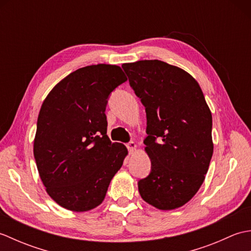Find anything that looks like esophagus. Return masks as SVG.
<instances>
[{
	"label": "esophagus",
	"mask_w": 251,
	"mask_h": 251,
	"mask_svg": "<svg viewBox=\"0 0 251 251\" xmlns=\"http://www.w3.org/2000/svg\"><path fill=\"white\" fill-rule=\"evenodd\" d=\"M136 148H137V145L134 141H130V142L127 143V149H128L129 153H134L135 150H136Z\"/></svg>",
	"instance_id": "34e87169"
}]
</instances>
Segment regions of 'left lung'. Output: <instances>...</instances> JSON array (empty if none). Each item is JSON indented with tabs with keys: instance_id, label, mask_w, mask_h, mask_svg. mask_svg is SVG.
Masks as SVG:
<instances>
[{
	"instance_id": "8db88e82",
	"label": "left lung",
	"mask_w": 251,
	"mask_h": 251,
	"mask_svg": "<svg viewBox=\"0 0 251 251\" xmlns=\"http://www.w3.org/2000/svg\"><path fill=\"white\" fill-rule=\"evenodd\" d=\"M147 113L143 141L151 173L138 181L143 201L162 210L183 206L205 180L214 152L212 117L195 78L161 60L122 66Z\"/></svg>"
}]
</instances>
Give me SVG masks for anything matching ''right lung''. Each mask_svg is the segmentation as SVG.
<instances>
[{"label": "right lung", "mask_w": 251, "mask_h": 251, "mask_svg": "<svg viewBox=\"0 0 251 251\" xmlns=\"http://www.w3.org/2000/svg\"><path fill=\"white\" fill-rule=\"evenodd\" d=\"M127 81L117 66L78 69L47 95L37 117L33 154L46 192L58 205L87 211L104 200L127 149L106 136L110 94Z\"/></svg>", "instance_id": "obj_1"}]
</instances>
